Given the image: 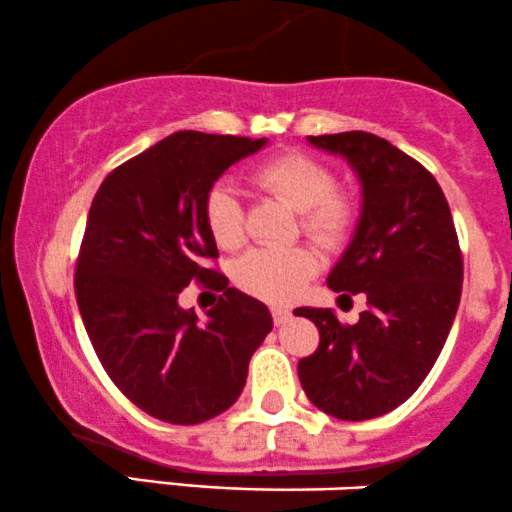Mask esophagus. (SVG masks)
Segmentation results:
<instances>
[{"label": "esophagus", "mask_w": 512, "mask_h": 512, "mask_svg": "<svg viewBox=\"0 0 512 512\" xmlns=\"http://www.w3.org/2000/svg\"><path fill=\"white\" fill-rule=\"evenodd\" d=\"M270 314H273L275 326H282V323H287L292 318V311L290 309H282V306H273V309H270Z\"/></svg>", "instance_id": "34e87169"}]
</instances>
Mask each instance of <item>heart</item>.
<instances>
[{
    "label": "heart",
    "instance_id": "heart-1",
    "mask_svg": "<svg viewBox=\"0 0 512 512\" xmlns=\"http://www.w3.org/2000/svg\"><path fill=\"white\" fill-rule=\"evenodd\" d=\"M254 184L302 215L306 234L323 244L345 237L352 222V208L345 196L335 194V177L326 165L309 155H282L254 170ZM203 218L220 249H237L244 239V210L237 189L218 182L203 203ZM318 270L316 256L304 246L254 249L239 258L234 278L246 292L273 304L292 302Z\"/></svg>",
    "mask_w": 512,
    "mask_h": 512
}]
</instances>
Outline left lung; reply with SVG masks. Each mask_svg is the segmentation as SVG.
Instances as JSON below:
<instances>
[{
  "label": "left lung",
  "mask_w": 512,
  "mask_h": 512,
  "mask_svg": "<svg viewBox=\"0 0 512 512\" xmlns=\"http://www.w3.org/2000/svg\"><path fill=\"white\" fill-rule=\"evenodd\" d=\"M306 141L340 155L362 186L352 239L326 282L364 292L369 309L354 326L333 309H294L321 333L299 381L321 412L364 422L410 398L446 345L462 292L458 234L436 179L386 138L345 131Z\"/></svg>",
  "instance_id": "left-lung-1"
}]
</instances>
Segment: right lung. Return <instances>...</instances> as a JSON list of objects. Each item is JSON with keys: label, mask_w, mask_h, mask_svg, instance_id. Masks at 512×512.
<instances>
[{"label": "right lung", "mask_w": 512, "mask_h": 512, "mask_svg": "<svg viewBox=\"0 0 512 512\" xmlns=\"http://www.w3.org/2000/svg\"><path fill=\"white\" fill-rule=\"evenodd\" d=\"M266 146L177 131L107 174L90 206L76 266L88 338L114 386L167 424H201L232 407L273 330L266 304L203 268L218 256L203 218L208 191ZM194 277L223 290L206 322L178 306Z\"/></svg>", "instance_id": "obj_1"}]
</instances>
